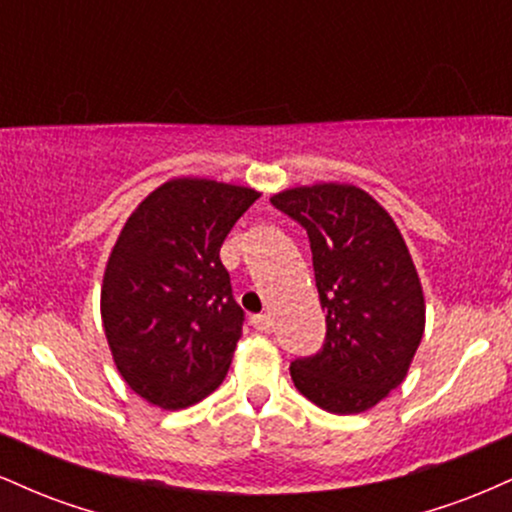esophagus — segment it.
<instances>
[{
	"instance_id": "34e87169",
	"label": "esophagus",
	"mask_w": 512,
	"mask_h": 512,
	"mask_svg": "<svg viewBox=\"0 0 512 512\" xmlns=\"http://www.w3.org/2000/svg\"><path fill=\"white\" fill-rule=\"evenodd\" d=\"M250 322H252V327L262 334H269L274 330V320L269 315H252Z\"/></svg>"
}]
</instances>
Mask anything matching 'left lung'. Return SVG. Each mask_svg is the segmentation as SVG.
Listing matches in <instances>:
<instances>
[{"instance_id": "8db88e82", "label": "left lung", "mask_w": 512, "mask_h": 512, "mask_svg": "<svg viewBox=\"0 0 512 512\" xmlns=\"http://www.w3.org/2000/svg\"><path fill=\"white\" fill-rule=\"evenodd\" d=\"M308 231L327 337L291 363L293 385L332 414H361L402 385L426 327L419 272L395 219L361 187L317 182L272 195Z\"/></svg>"}]
</instances>
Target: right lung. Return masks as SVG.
Returning <instances> with one entry per match:
<instances>
[{
	"mask_svg": "<svg viewBox=\"0 0 512 512\" xmlns=\"http://www.w3.org/2000/svg\"><path fill=\"white\" fill-rule=\"evenodd\" d=\"M262 192L170 178L122 226L101 286L105 339L129 390L161 409L197 404L226 378L243 310L219 250Z\"/></svg>",
	"mask_w": 512,
	"mask_h": 512,
	"instance_id": "add662e5",
	"label": "right lung"
}]
</instances>
